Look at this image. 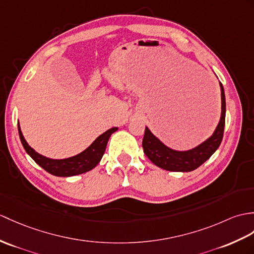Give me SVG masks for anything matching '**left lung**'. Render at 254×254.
Instances as JSON below:
<instances>
[{"label":"left lung","mask_w":254,"mask_h":254,"mask_svg":"<svg viewBox=\"0 0 254 254\" xmlns=\"http://www.w3.org/2000/svg\"><path fill=\"white\" fill-rule=\"evenodd\" d=\"M221 87V118L214 129L213 134L201 144L188 150H175L164 145L162 141L151 133L148 127H145L143 138V148L145 155L157 167L172 172H190L204 163L214 154L221 145L223 138L224 127H225L226 100L224 87L220 82Z\"/></svg>","instance_id":"left-lung-1"}]
</instances>
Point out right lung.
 Instances as JSON below:
<instances>
[{"label": "right lung", "mask_w": 254, "mask_h": 254, "mask_svg": "<svg viewBox=\"0 0 254 254\" xmlns=\"http://www.w3.org/2000/svg\"><path fill=\"white\" fill-rule=\"evenodd\" d=\"M118 128L119 127H115L107 129L105 133L99 135V136L94 140L85 150L80 152L78 155L64 159H52L39 154V152L35 151L32 147L29 146L27 140L23 137L18 122L19 137L23 148L27 151V154L30 156L41 168H43L46 172H49L50 174L55 176H61V178H69V176L79 175L82 173L88 172V171L95 168L99 163V161L102 160L111 134L118 131Z\"/></svg>", "instance_id": "obj_1"}]
</instances>
